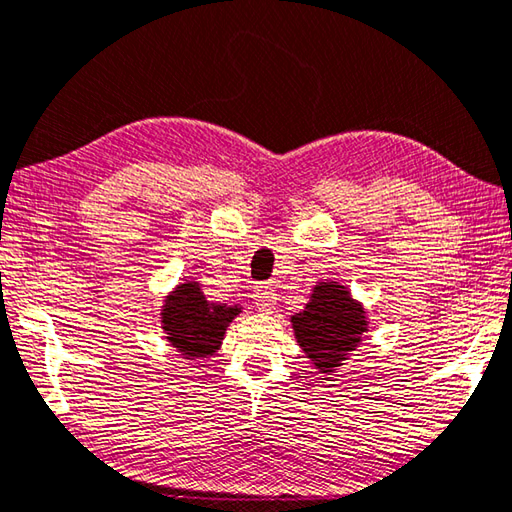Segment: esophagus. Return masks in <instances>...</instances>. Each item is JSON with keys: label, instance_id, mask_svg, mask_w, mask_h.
<instances>
[{"label": "esophagus", "instance_id": "1", "mask_svg": "<svg viewBox=\"0 0 512 512\" xmlns=\"http://www.w3.org/2000/svg\"><path fill=\"white\" fill-rule=\"evenodd\" d=\"M255 308L259 310V313H273L275 310V302H277V293L275 288L270 286H257L255 288Z\"/></svg>", "mask_w": 512, "mask_h": 512}]
</instances>
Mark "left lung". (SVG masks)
<instances>
[{"label": "left lung", "mask_w": 512, "mask_h": 512, "mask_svg": "<svg viewBox=\"0 0 512 512\" xmlns=\"http://www.w3.org/2000/svg\"><path fill=\"white\" fill-rule=\"evenodd\" d=\"M297 346L317 373L333 375L364 344L368 315L348 286L322 279L310 290L308 304L290 317Z\"/></svg>", "instance_id": "8db88e82"}]
</instances>
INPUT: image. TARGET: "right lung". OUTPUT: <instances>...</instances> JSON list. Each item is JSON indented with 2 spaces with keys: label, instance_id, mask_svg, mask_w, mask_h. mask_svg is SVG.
Instances as JSON below:
<instances>
[{
  "label": "right lung",
  "instance_id": "obj_1",
  "mask_svg": "<svg viewBox=\"0 0 512 512\" xmlns=\"http://www.w3.org/2000/svg\"><path fill=\"white\" fill-rule=\"evenodd\" d=\"M242 306L208 302L202 284L186 277L164 297L159 324L166 342L184 359H208L222 348L230 322Z\"/></svg>",
  "mask_w": 512,
  "mask_h": 512
}]
</instances>
